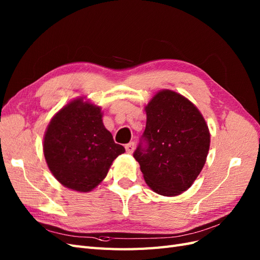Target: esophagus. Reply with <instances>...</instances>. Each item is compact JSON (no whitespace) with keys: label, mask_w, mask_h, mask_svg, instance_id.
I'll list each match as a JSON object with an SVG mask.
<instances>
[{"label":"esophagus","mask_w":260,"mask_h":260,"mask_svg":"<svg viewBox=\"0 0 260 260\" xmlns=\"http://www.w3.org/2000/svg\"><path fill=\"white\" fill-rule=\"evenodd\" d=\"M124 147H125V152H127L128 154H132L133 151H135V143L131 142V143L125 145Z\"/></svg>","instance_id":"34e87169"}]
</instances>
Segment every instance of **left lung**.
<instances>
[{"label": "left lung", "instance_id": "1", "mask_svg": "<svg viewBox=\"0 0 260 260\" xmlns=\"http://www.w3.org/2000/svg\"><path fill=\"white\" fill-rule=\"evenodd\" d=\"M146 147L133 154L146 184L164 196L190 188L206 162L210 133L190 100L172 90L157 92L145 106Z\"/></svg>", "mask_w": 260, "mask_h": 260}]
</instances>
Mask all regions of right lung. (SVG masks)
Wrapping results in <instances>:
<instances>
[{
	"instance_id": "right-lung-1",
	"label": "right lung",
	"mask_w": 260,
	"mask_h": 260,
	"mask_svg": "<svg viewBox=\"0 0 260 260\" xmlns=\"http://www.w3.org/2000/svg\"><path fill=\"white\" fill-rule=\"evenodd\" d=\"M84 99L61 107L43 138L44 158L52 175L61 185L82 193L95 188L113 161L125 152L105 128L101 106Z\"/></svg>"
}]
</instances>
